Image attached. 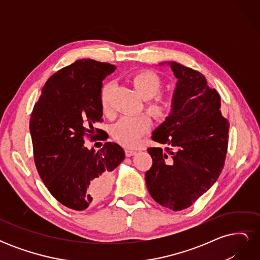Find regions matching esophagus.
Returning a JSON list of instances; mask_svg holds the SVG:
<instances>
[{
	"instance_id": "1",
	"label": "esophagus",
	"mask_w": 260,
	"mask_h": 260,
	"mask_svg": "<svg viewBox=\"0 0 260 260\" xmlns=\"http://www.w3.org/2000/svg\"><path fill=\"white\" fill-rule=\"evenodd\" d=\"M124 153H125V156L130 157V156L136 154V151H135V149H132V148H125L124 149Z\"/></svg>"
}]
</instances>
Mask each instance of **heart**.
<instances>
[{
	"mask_svg": "<svg viewBox=\"0 0 260 260\" xmlns=\"http://www.w3.org/2000/svg\"><path fill=\"white\" fill-rule=\"evenodd\" d=\"M138 93L144 100H151L156 96L161 88L160 79L152 72H139L131 78ZM113 83L104 84L101 92V105L103 113L109 115L112 113L111 92ZM176 106V101L172 96H157L153 101H148L147 112L157 120H165L172 114ZM152 125V120L147 114H139L135 116H124L120 118L112 128V136L118 143L123 146H133L139 139L144 136Z\"/></svg>",
	"mask_w": 260,
	"mask_h": 260,
	"instance_id": "heart-1",
	"label": "heart"
}]
</instances>
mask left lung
Instances as JSON below:
<instances>
[{"label": "left lung", "instance_id": "1", "mask_svg": "<svg viewBox=\"0 0 260 260\" xmlns=\"http://www.w3.org/2000/svg\"><path fill=\"white\" fill-rule=\"evenodd\" d=\"M167 64L178 79L172 114L152 139L165 149L151 147L153 165L145 182L154 201L175 211L190 207L207 192L223 168L229 122L220 112V96L201 73L176 61Z\"/></svg>", "mask_w": 260, "mask_h": 260}]
</instances>
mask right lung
I'll return each mask as SVG.
<instances>
[{
  "label": "right lung",
  "mask_w": 260,
  "mask_h": 260,
  "mask_svg": "<svg viewBox=\"0 0 260 260\" xmlns=\"http://www.w3.org/2000/svg\"><path fill=\"white\" fill-rule=\"evenodd\" d=\"M116 66L83 58L49 78L30 118L35 162L45 186L62 205L84 210L111 191L113 170L124 159L117 143L100 151L84 145L102 121L103 80ZM106 140L107 138H102Z\"/></svg>",
  "instance_id": "add662e5"
}]
</instances>
